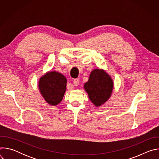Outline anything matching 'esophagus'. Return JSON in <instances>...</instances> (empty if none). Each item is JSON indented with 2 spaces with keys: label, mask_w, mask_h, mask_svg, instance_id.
<instances>
[{
  "label": "esophagus",
  "mask_w": 159,
  "mask_h": 159,
  "mask_svg": "<svg viewBox=\"0 0 159 159\" xmlns=\"http://www.w3.org/2000/svg\"><path fill=\"white\" fill-rule=\"evenodd\" d=\"M79 84V79H75V80H74V82H73V84L74 85V86H78Z\"/></svg>",
  "instance_id": "34e87169"
}]
</instances>
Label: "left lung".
<instances>
[{"label": "left lung", "instance_id": "left-lung-1", "mask_svg": "<svg viewBox=\"0 0 159 159\" xmlns=\"http://www.w3.org/2000/svg\"><path fill=\"white\" fill-rule=\"evenodd\" d=\"M89 99L96 107L104 104L111 97L113 81L102 69H94L90 74L89 80L84 84Z\"/></svg>", "mask_w": 159, "mask_h": 159}]
</instances>
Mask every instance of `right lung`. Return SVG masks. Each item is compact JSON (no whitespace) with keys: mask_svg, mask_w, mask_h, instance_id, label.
I'll return each mask as SVG.
<instances>
[{"mask_svg":"<svg viewBox=\"0 0 159 159\" xmlns=\"http://www.w3.org/2000/svg\"><path fill=\"white\" fill-rule=\"evenodd\" d=\"M66 79L56 71L47 72L39 80V92L46 102L51 106H57L62 100L66 91Z\"/></svg>","mask_w":159,"mask_h":159,"instance_id":"right-lung-1","label":"right lung"}]
</instances>
